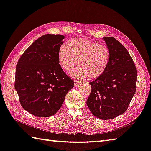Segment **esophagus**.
Instances as JSON below:
<instances>
[{
    "instance_id": "34e87169",
    "label": "esophagus",
    "mask_w": 151,
    "mask_h": 151,
    "mask_svg": "<svg viewBox=\"0 0 151 151\" xmlns=\"http://www.w3.org/2000/svg\"><path fill=\"white\" fill-rule=\"evenodd\" d=\"M80 83H81V82L79 81H78V80H75V81H74V83H75V86H77V85H78L79 84H80Z\"/></svg>"
}]
</instances>
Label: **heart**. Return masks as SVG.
I'll return each instance as SVG.
<instances>
[{"mask_svg":"<svg viewBox=\"0 0 151 151\" xmlns=\"http://www.w3.org/2000/svg\"><path fill=\"white\" fill-rule=\"evenodd\" d=\"M57 55L60 65L67 72L72 70L78 62L80 67L72 73L75 77L96 78L105 73L110 62V51L106 45L83 37L63 43Z\"/></svg>","mask_w":151,"mask_h":151,"instance_id":"obj_1","label":"heart"}]
</instances>
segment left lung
Here are the masks:
<instances>
[{
	"instance_id": "8db88e82",
	"label": "left lung",
	"mask_w": 151,
	"mask_h": 151,
	"mask_svg": "<svg viewBox=\"0 0 151 151\" xmlns=\"http://www.w3.org/2000/svg\"><path fill=\"white\" fill-rule=\"evenodd\" d=\"M110 62L102 75L89 84L92 90L86 104L98 118L114 119L128 108L136 91L137 69L128 51L113 37H104Z\"/></svg>"
}]
</instances>
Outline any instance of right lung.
<instances>
[{"instance_id": "right-lung-1", "label": "right lung", "mask_w": 151, "mask_h": 151, "mask_svg": "<svg viewBox=\"0 0 151 151\" xmlns=\"http://www.w3.org/2000/svg\"><path fill=\"white\" fill-rule=\"evenodd\" d=\"M64 38L59 34L42 35L24 52L16 65L14 86L20 103L35 116L55 114L74 87L58 60Z\"/></svg>"}]
</instances>
